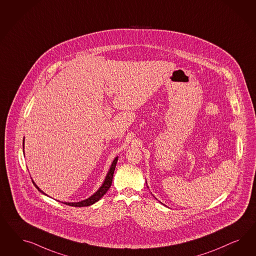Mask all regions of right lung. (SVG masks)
Returning <instances> with one entry per match:
<instances>
[{"mask_svg": "<svg viewBox=\"0 0 256 256\" xmlns=\"http://www.w3.org/2000/svg\"><path fill=\"white\" fill-rule=\"evenodd\" d=\"M22 146H24V142H22ZM117 160H118V156H116V158L114 160V162H112V165H110V169H108V172H107V174H106V176H105V179H104V181H103L102 185L100 186V188H98V190H96L93 195H91L89 198H87L86 200H82V201L74 202H62V204H68V206H70L82 208V206H92V204H94V202L100 201L101 198L104 196V194H106V192H108V188H110V186H112V178H114V170H116ZM32 181L34 185L36 186V188L38 190L39 192H40L41 194L46 195L43 190H41L39 188L38 185L34 182V180H32Z\"/></svg>", "mask_w": 256, "mask_h": 256, "instance_id": "add662e5", "label": "right lung"}]
</instances>
